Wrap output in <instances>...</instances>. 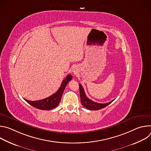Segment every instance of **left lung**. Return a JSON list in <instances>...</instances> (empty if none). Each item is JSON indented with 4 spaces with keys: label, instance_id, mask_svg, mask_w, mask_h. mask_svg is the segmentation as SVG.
<instances>
[{
    "label": "left lung",
    "instance_id": "1",
    "mask_svg": "<svg viewBox=\"0 0 151 151\" xmlns=\"http://www.w3.org/2000/svg\"><path fill=\"white\" fill-rule=\"evenodd\" d=\"M79 93H80L81 103L82 106L85 107V108H87V109L91 110V111L99 110L100 109L104 108V107H106L107 106H108L114 100L107 103H99L97 102H94L91 100L89 99L87 96H86L82 86L81 84H79Z\"/></svg>",
    "mask_w": 151,
    "mask_h": 151
}]
</instances>
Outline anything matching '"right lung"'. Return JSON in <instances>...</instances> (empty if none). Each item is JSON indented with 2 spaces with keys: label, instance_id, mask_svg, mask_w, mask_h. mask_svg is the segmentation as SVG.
I'll list each match as a JSON object with an SVG mask.
<instances>
[{
  "label": "right lung",
  "instance_id": "1",
  "mask_svg": "<svg viewBox=\"0 0 151 151\" xmlns=\"http://www.w3.org/2000/svg\"><path fill=\"white\" fill-rule=\"evenodd\" d=\"M72 76L70 75H68L66 78L64 79L60 86L59 89L56 93L53 94L52 96L42 100L37 101H30L24 99L28 103H29L33 107L41 110L49 111L56 107L60 103L63 91L66 88L68 83L72 80Z\"/></svg>",
  "mask_w": 151,
  "mask_h": 151
}]
</instances>
